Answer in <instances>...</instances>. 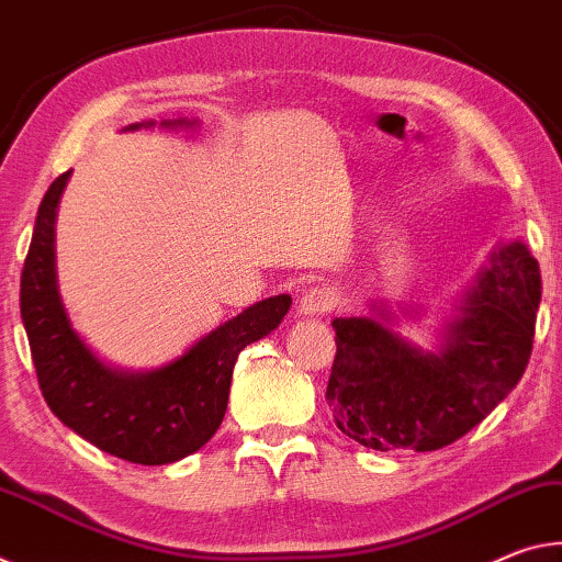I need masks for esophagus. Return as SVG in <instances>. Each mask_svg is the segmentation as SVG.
<instances>
[{
  "instance_id": "obj_1",
  "label": "esophagus",
  "mask_w": 562,
  "mask_h": 562,
  "mask_svg": "<svg viewBox=\"0 0 562 562\" xmlns=\"http://www.w3.org/2000/svg\"><path fill=\"white\" fill-rule=\"evenodd\" d=\"M334 308H336V293L330 289H321V286L308 289L299 301L301 316H324Z\"/></svg>"
}]
</instances>
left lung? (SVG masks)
<instances>
[{
  "instance_id": "obj_1",
  "label": "left lung",
  "mask_w": 562,
  "mask_h": 562,
  "mask_svg": "<svg viewBox=\"0 0 562 562\" xmlns=\"http://www.w3.org/2000/svg\"><path fill=\"white\" fill-rule=\"evenodd\" d=\"M540 266L501 244L458 314L423 351L383 324L391 311L336 318L326 401L336 426L373 450H438L475 428L526 373L540 306Z\"/></svg>"
}]
</instances>
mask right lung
I'll return each instance as SVG.
<instances>
[{"label":"right lung","instance_id":"obj_1","mask_svg":"<svg viewBox=\"0 0 562 562\" xmlns=\"http://www.w3.org/2000/svg\"><path fill=\"white\" fill-rule=\"evenodd\" d=\"M177 124L191 122L179 119L161 126ZM69 177L71 171H64L44 194L22 269L20 308L42 395L64 426L109 456L142 465L181 461L216 434L238 353L281 324L291 296L281 293L254 303L154 371L106 366L71 328L57 289L54 218Z\"/></svg>","mask_w":562,"mask_h":562}]
</instances>
